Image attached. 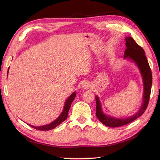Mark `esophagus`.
<instances>
[{"label": "esophagus", "instance_id": "1", "mask_svg": "<svg viewBox=\"0 0 160 160\" xmlns=\"http://www.w3.org/2000/svg\"><path fill=\"white\" fill-rule=\"evenodd\" d=\"M82 88L83 89H89L91 87V83L89 82H88V81L84 82L82 83Z\"/></svg>", "mask_w": 160, "mask_h": 160}]
</instances>
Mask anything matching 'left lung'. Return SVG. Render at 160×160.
I'll return each instance as SVG.
<instances>
[{"label": "left lung", "instance_id": "8db88e82", "mask_svg": "<svg viewBox=\"0 0 160 160\" xmlns=\"http://www.w3.org/2000/svg\"><path fill=\"white\" fill-rule=\"evenodd\" d=\"M125 40L127 48L124 51V58L134 62L140 71L142 82H143L142 102L139 110L135 114L127 118H117V117L110 116L104 113L100 100L98 97L96 95V115L97 118L102 124L112 128L119 127L127 124L143 114L148 106L151 88H152V72H151L144 50L136 43V42L132 37H126Z\"/></svg>", "mask_w": 160, "mask_h": 160}]
</instances>
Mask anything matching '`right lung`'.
<instances>
[{"label":"right lung","instance_id":"add662e5","mask_svg":"<svg viewBox=\"0 0 160 160\" xmlns=\"http://www.w3.org/2000/svg\"><path fill=\"white\" fill-rule=\"evenodd\" d=\"M8 71H9V69H8ZM76 95H77V94H76V92H73V93L67 98L66 101L65 102V104H64V106H63V110L62 112L61 113L60 116H59L57 119H56L52 122H50V124H48L43 125V126H40V127H36V126H33V125H31L29 124H28L32 128H33L39 130H42V131H45V130L47 131V130L54 129V128L58 127V125H60L62 122H63L67 118V114H68L71 105L74 100Z\"/></svg>","mask_w":160,"mask_h":160}]
</instances>
